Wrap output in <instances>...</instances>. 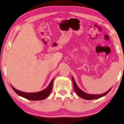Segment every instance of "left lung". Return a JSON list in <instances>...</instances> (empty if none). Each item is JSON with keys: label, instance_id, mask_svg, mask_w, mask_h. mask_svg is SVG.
Listing matches in <instances>:
<instances>
[{"label": "left lung", "instance_id": "obj_1", "mask_svg": "<svg viewBox=\"0 0 124 124\" xmlns=\"http://www.w3.org/2000/svg\"><path fill=\"white\" fill-rule=\"evenodd\" d=\"M72 78L73 82L74 89V91H75V92L76 93V94H77L79 96H80L81 98H82V99H86V100L96 99H98V98H100L101 97H103V96H104L106 95L112 89V87H111V89H110L109 90H108L107 92L103 93V94H89L85 92H84V91H82V90H81L80 89H79V88L78 87L77 84H76L75 81H74L73 77H72Z\"/></svg>", "mask_w": 124, "mask_h": 124}]
</instances>
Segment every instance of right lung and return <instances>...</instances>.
Returning a JSON list of instances; mask_svg holds the SVG:
<instances>
[{"label":"right lung","mask_w":124,"mask_h":124,"mask_svg":"<svg viewBox=\"0 0 124 124\" xmlns=\"http://www.w3.org/2000/svg\"><path fill=\"white\" fill-rule=\"evenodd\" d=\"M54 79V78L52 79V81H51V82L50 83V84H49L48 87L46 88L45 89L37 93L23 92V91H19L18 90L16 89L12 85L11 86L15 92L20 96L26 98L27 99L30 100V101H41V100L46 99V98L50 95L52 89V84H53Z\"/></svg>","instance_id":"right-lung-1"}]
</instances>
